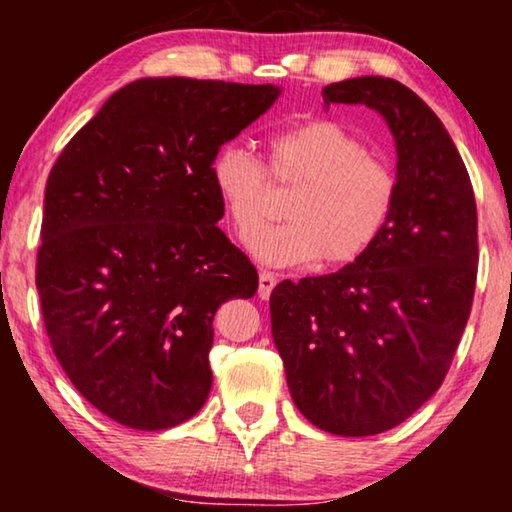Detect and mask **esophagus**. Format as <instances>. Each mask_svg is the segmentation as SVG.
<instances>
[{"label": "esophagus", "instance_id": "1", "mask_svg": "<svg viewBox=\"0 0 512 512\" xmlns=\"http://www.w3.org/2000/svg\"><path fill=\"white\" fill-rule=\"evenodd\" d=\"M277 286V277L272 275V272H261V275H258V296H261L263 300H268L270 298V293H272V289H275Z\"/></svg>", "mask_w": 512, "mask_h": 512}]
</instances>
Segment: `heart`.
Segmentation results:
<instances>
[{"instance_id": "1", "label": "heart", "mask_w": 512, "mask_h": 512, "mask_svg": "<svg viewBox=\"0 0 512 512\" xmlns=\"http://www.w3.org/2000/svg\"><path fill=\"white\" fill-rule=\"evenodd\" d=\"M268 170L279 184H298L286 200L282 226L261 230L268 216L270 179L254 151L226 144L212 160L216 193L249 251L275 268L347 265L366 256L387 230L398 177L382 156L333 118H310L268 137Z\"/></svg>"}]
</instances>
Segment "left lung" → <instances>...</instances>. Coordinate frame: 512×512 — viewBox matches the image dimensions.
<instances>
[{
  "mask_svg": "<svg viewBox=\"0 0 512 512\" xmlns=\"http://www.w3.org/2000/svg\"><path fill=\"white\" fill-rule=\"evenodd\" d=\"M363 104L396 142L391 221L359 261L272 289V338L296 408L335 436L405 422L443 384L473 305L478 212L466 165L422 97L384 76L324 88Z\"/></svg>",
  "mask_w": 512,
  "mask_h": 512,
  "instance_id": "8db88e82",
  "label": "left lung"
}]
</instances>
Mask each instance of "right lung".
<instances>
[{"mask_svg": "<svg viewBox=\"0 0 512 512\" xmlns=\"http://www.w3.org/2000/svg\"><path fill=\"white\" fill-rule=\"evenodd\" d=\"M279 93L132 81L48 174L37 256L46 333L81 396L118 424L170 429L207 401L214 314L258 289L256 268L216 226L212 160Z\"/></svg>", "mask_w": 512, "mask_h": 512, "instance_id": "right-lung-1", "label": "right lung"}]
</instances>
